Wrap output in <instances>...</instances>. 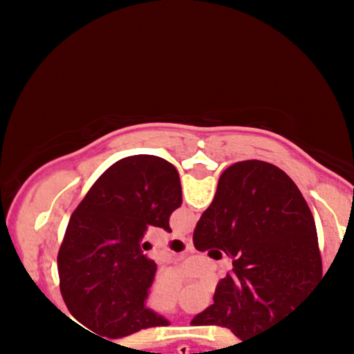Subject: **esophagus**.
<instances>
[{"label": "esophagus", "instance_id": "obj_1", "mask_svg": "<svg viewBox=\"0 0 354 354\" xmlns=\"http://www.w3.org/2000/svg\"><path fill=\"white\" fill-rule=\"evenodd\" d=\"M180 239H181V241H183V243H185V245H186V246H188V248H191V246H193V239H191L189 236H180Z\"/></svg>", "mask_w": 354, "mask_h": 354}]
</instances>
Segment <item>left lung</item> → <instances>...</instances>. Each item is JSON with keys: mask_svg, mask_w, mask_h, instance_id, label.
Segmentation results:
<instances>
[{"mask_svg": "<svg viewBox=\"0 0 354 354\" xmlns=\"http://www.w3.org/2000/svg\"><path fill=\"white\" fill-rule=\"evenodd\" d=\"M181 201L176 168L136 154L109 166L73 211L58 253L59 290L73 318L93 335L116 339L169 326L145 306L156 263L141 239L148 226L171 233L169 216Z\"/></svg>", "mask_w": 354, "mask_h": 354, "instance_id": "1", "label": "left lung"}]
</instances>
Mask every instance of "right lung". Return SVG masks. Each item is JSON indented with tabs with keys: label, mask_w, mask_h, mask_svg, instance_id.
I'll return each mask as SVG.
<instances>
[{
	"label": "right lung",
	"mask_w": 354,
	"mask_h": 354,
	"mask_svg": "<svg viewBox=\"0 0 354 354\" xmlns=\"http://www.w3.org/2000/svg\"><path fill=\"white\" fill-rule=\"evenodd\" d=\"M193 243L198 251L219 248L234 261L213 304L191 324L228 328L239 339L290 318L324 279L310 206L293 180L266 161H239L223 171Z\"/></svg>",
	"instance_id": "obj_1"
}]
</instances>
